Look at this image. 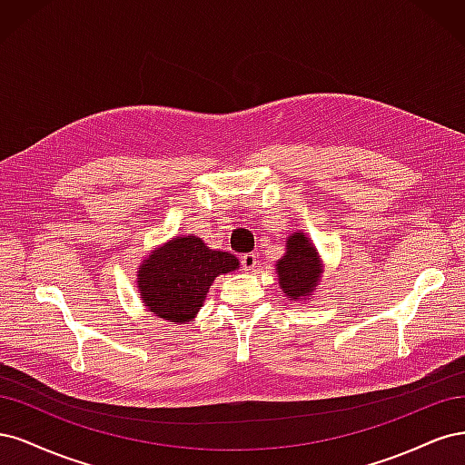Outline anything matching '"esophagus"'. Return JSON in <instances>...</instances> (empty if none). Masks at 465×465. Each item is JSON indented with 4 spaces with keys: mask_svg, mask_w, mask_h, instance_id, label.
Instances as JSON below:
<instances>
[{
    "mask_svg": "<svg viewBox=\"0 0 465 465\" xmlns=\"http://www.w3.org/2000/svg\"><path fill=\"white\" fill-rule=\"evenodd\" d=\"M259 262V257L254 252H245L242 254V266L243 271H254V266H257Z\"/></svg>",
    "mask_w": 465,
    "mask_h": 465,
    "instance_id": "1",
    "label": "esophagus"
}]
</instances>
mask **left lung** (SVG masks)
Instances as JSON below:
<instances>
[{
	"instance_id": "obj_1",
	"label": "left lung",
	"mask_w": 465,
	"mask_h": 465,
	"mask_svg": "<svg viewBox=\"0 0 465 465\" xmlns=\"http://www.w3.org/2000/svg\"><path fill=\"white\" fill-rule=\"evenodd\" d=\"M288 251L283 259L278 261L276 271L280 278V288L290 299H302L311 295L321 278L319 254L309 242V237L293 233L288 239Z\"/></svg>"
}]
</instances>
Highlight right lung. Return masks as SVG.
Listing matches in <instances>:
<instances>
[{
	"instance_id": "1",
	"label": "right lung",
	"mask_w": 465,
	"mask_h": 465,
	"mask_svg": "<svg viewBox=\"0 0 465 465\" xmlns=\"http://www.w3.org/2000/svg\"><path fill=\"white\" fill-rule=\"evenodd\" d=\"M239 266L232 252L208 249L201 237H175L144 261L139 292L148 311L170 322H187L203 307L220 274Z\"/></svg>"
}]
</instances>
